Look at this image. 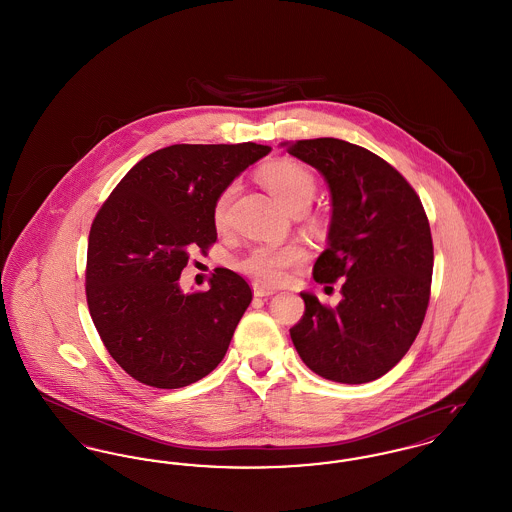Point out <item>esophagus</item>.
<instances>
[{
	"label": "esophagus",
	"mask_w": 512,
	"mask_h": 512,
	"mask_svg": "<svg viewBox=\"0 0 512 512\" xmlns=\"http://www.w3.org/2000/svg\"><path fill=\"white\" fill-rule=\"evenodd\" d=\"M274 290H270V288H263V286H259V284H253V295L255 297H268V295H274Z\"/></svg>",
	"instance_id": "34e87169"
}]
</instances>
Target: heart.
<instances>
[{"label":"heart","mask_w":512,"mask_h":512,"mask_svg":"<svg viewBox=\"0 0 512 512\" xmlns=\"http://www.w3.org/2000/svg\"><path fill=\"white\" fill-rule=\"evenodd\" d=\"M259 178L270 194L288 211L307 209L317 192V178L305 165L292 159H276L267 163ZM236 184L226 186L213 205L215 228H226L230 201ZM305 259V251L297 245H257L236 261V268L261 286H280L288 278V270Z\"/></svg>","instance_id":"heart-1"}]
</instances>
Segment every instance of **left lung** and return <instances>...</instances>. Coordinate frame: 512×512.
I'll return each mask as SVG.
<instances>
[{"label": "left lung", "mask_w": 512, "mask_h": 512, "mask_svg": "<svg viewBox=\"0 0 512 512\" xmlns=\"http://www.w3.org/2000/svg\"><path fill=\"white\" fill-rule=\"evenodd\" d=\"M315 167L332 195L318 284H341L336 307L303 292L305 315L290 330L301 361L340 384H366L397 365L426 317L434 245L413 186L365 147L336 138L282 144Z\"/></svg>", "instance_id": "left-lung-1"}]
</instances>
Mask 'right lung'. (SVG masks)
<instances>
[{
  "label": "right lung",
  "instance_id": "1",
  "mask_svg": "<svg viewBox=\"0 0 512 512\" xmlns=\"http://www.w3.org/2000/svg\"><path fill=\"white\" fill-rule=\"evenodd\" d=\"M253 142L163 147L124 174L92 222L86 299L109 355L134 380L190 386L224 359L251 303L240 274L217 268L207 292L184 293L190 251L217 242L220 192L265 157Z\"/></svg>",
  "mask_w": 512,
  "mask_h": 512
}]
</instances>
